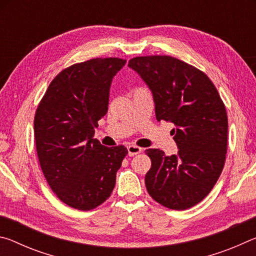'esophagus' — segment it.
Masks as SVG:
<instances>
[{"label": "esophagus", "instance_id": "obj_1", "mask_svg": "<svg viewBox=\"0 0 256 256\" xmlns=\"http://www.w3.org/2000/svg\"><path fill=\"white\" fill-rule=\"evenodd\" d=\"M142 151V149L140 148V146H132V144H130V146H128V156H136V154H140Z\"/></svg>", "mask_w": 256, "mask_h": 256}]
</instances>
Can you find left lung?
I'll list each match as a JSON object with an SVG mask.
<instances>
[{
    "mask_svg": "<svg viewBox=\"0 0 256 256\" xmlns=\"http://www.w3.org/2000/svg\"><path fill=\"white\" fill-rule=\"evenodd\" d=\"M128 68L148 86L156 118L170 120L177 154L148 149L146 186L154 200L172 210L201 202L222 174L227 152L228 118L214 84L202 71L172 56H141Z\"/></svg>",
    "mask_w": 256,
    "mask_h": 256,
    "instance_id": "left-lung-1",
    "label": "left lung"
}]
</instances>
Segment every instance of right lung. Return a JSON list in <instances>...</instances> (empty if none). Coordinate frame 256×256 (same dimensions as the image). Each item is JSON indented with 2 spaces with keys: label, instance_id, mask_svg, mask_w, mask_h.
<instances>
[{
  "label": "right lung",
  "instance_id": "right-lung-1",
  "mask_svg": "<svg viewBox=\"0 0 256 256\" xmlns=\"http://www.w3.org/2000/svg\"><path fill=\"white\" fill-rule=\"evenodd\" d=\"M126 60L92 58L60 72L34 120L38 159L50 188L78 210H92L110 196L128 149L94 138L106 115L112 78Z\"/></svg>",
  "mask_w": 256,
  "mask_h": 256
}]
</instances>
